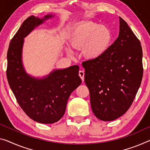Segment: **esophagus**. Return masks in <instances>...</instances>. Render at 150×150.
<instances>
[{"mask_svg":"<svg viewBox=\"0 0 150 150\" xmlns=\"http://www.w3.org/2000/svg\"><path fill=\"white\" fill-rule=\"evenodd\" d=\"M78 74H79V76L81 78L82 82L84 81V72L83 70H80L79 72H78Z\"/></svg>","mask_w":150,"mask_h":150,"instance_id":"obj_1","label":"esophagus"}]
</instances>
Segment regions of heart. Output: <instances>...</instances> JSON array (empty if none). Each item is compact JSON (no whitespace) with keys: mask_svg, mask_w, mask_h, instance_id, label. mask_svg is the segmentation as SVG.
Wrapping results in <instances>:
<instances>
[{"mask_svg":"<svg viewBox=\"0 0 150 150\" xmlns=\"http://www.w3.org/2000/svg\"><path fill=\"white\" fill-rule=\"evenodd\" d=\"M72 48L82 49V55L90 60H96L104 56L112 41L110 29L96 23H87L76 26L70 34ZM68 53H71L68 51Z\"/></svg>","mask_w":150,"mask_h":150,"instance_id":"b5f03b06","label":"heart"}]
</instances>
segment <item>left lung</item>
Listing matches in <instances>:
<instances>
[{"mask_svg": "<svg viewBox=\"0 0 150 150\" xmlns=\"http://www.w3.org/2000/svg\"><path fill=\"white\" fill-rule=\"evenodd\" d=\"M119 37L96 60L82 63L94 115L100 120L113 121L129 109L143 77L141 43L119 17Z\"/></svg>", "mask_w": 150, "mask_h": 150, "instance_id": "8db88e82", "label": "left lung"}]
</instances>
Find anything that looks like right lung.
<instances>
[{
  "instance_id": "right-lung-1",
  "label": "right lung",
  "mask_w": 150,
  "mask_h": 150,
  "mask_svg": "<svg viewBox=\"0 0 150 150\" xmlns=\"http://www.w3.org/2000/svg\"><path fill=\"white\" fill-rule=\"evenodd\" d=\"M53 17L47 15L40 19L30 16L11 40L7 52L6 76L10 88L27 116L44 124L56 123L63 117L69 96L82 82L77 65L56 69L41 78L27 74L24 68L22 60L24 38Z\"/></svg>"
}]
</instances>
